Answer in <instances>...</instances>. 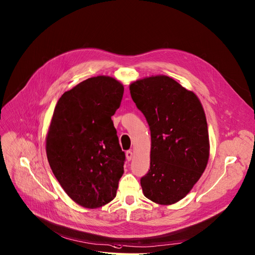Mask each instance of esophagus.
<instances>
[{
	"label": "esophagus",
	"instance_id": "obj_1",
	"mask_svg": "<svg viewBox=\"0 0 255 255\" xmlns=\"http://www.w3.org/2000/svg\"><path fill=\"white\" fill-rule=\"evenodd\" d=\"M132 156H133V154H132V152H131L130 150L127 151V153H126V157H127V160H128V161H130V160L132 159Z\"/></svg>",
	"mask_w": 255,
	"mask_h": 255
}]
</instances>
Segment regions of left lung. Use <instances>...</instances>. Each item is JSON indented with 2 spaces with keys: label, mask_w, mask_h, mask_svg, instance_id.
Wrapping results in <instances>:
<instances>
[{
  "label": "left lung",
  "mask_w": 255,
  "mask_h": 255,
  "mask_svg": "<svg viewBox=\"0 0 255 255\" xmlns=\"http://www.w3.org/2000/svg\"><path fill=\"white\" fill-rule=\"evenodd\" d=\"M132 101L150 128V170L141 178L144 196L172 205L192 189L210 155L206 115L197 95L166 75L130 83Z\"/></svg>",
  "instance_id": "8db88e82"
}]
</instances>
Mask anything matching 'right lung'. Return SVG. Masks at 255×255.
Segmentation results:
<instances>
[{
    "instance_id": "obj_1",
    "label": "right lung",
    "mask_w": 255,
    "mask_h": 255,
    "mask_svg": "<svg viewBox=\"0 0 255 255\" xmlns=\"http://www.w3.org/2000/svg\"><path fill=\"white\" fill-rule=\"evenodd\" d=\"M125 87L110 76L88 78L57 101L46 134L52 173L78 205L96 209L116 197L125 152L111 116Z\"/></svg>"
}]
</instances>
